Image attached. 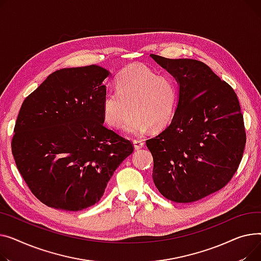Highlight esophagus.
I'll use <instances>...</instances> for the list:
<instances>
[{
    "mask_svg": "<svg viewBox=\"0 0 261 261\" xmlns=\"http://www.w3.org/2000/svg\"><path fill=\"white\" fill-rule=\"evenodd\" d=\"M144 146V141L142 139H135L134 140V147L135 149H140Z\"/></svg>",
    "mask_w": 261,
    "mask_h": 261,
    "instance_id": "34e87169",
    "label": "esophagus"
}]
</instances>
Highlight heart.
I'll return each instance as SVG.
<instances>
[{
    "instance_id": "b5f03b06",
    "label": "heart",
    "mask_w": 261,
    "mask_h": 261,
    "mask_svg": "<svg viewBox=\"0 0 261 261\" xmlns=\"http://www.w3.org/2000/svg\"><path fill=\"white\" fill-rule=\"evenodd\" d=\"M178 101V88L168 75L159 74L145 64H130L116 76V90L104 95L102 112L105 122L114 128L140 135L149 127L160 130L170 124Z\"/></svg>"
}]
</instances>
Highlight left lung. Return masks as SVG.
Instances as JSON below:
<instances>
[{"label":"left lung","mask_w":261,"mask_h":261,"mask_svg":"<svg viewBox=\"0 0 261 261\" xmlns=\"http://www.w3.org/2000/svg\"><path fill=\"white\" fill-rule=\"evenodd\" d=\"M150 56L179 84L171 124L146 140L152 180L168 200H200L223 189L242 159L247 136L237 95L201 61Z\"/></svg>","instance_id":"8db88e82"}]
</instances>
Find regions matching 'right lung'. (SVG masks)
I'll use <instances>...</instances> for the list:
<instances>
[{"instance_id":"right-lung-1","label":"right lung","mask_w":261,"mask_h":261,"mask_svg":"<svg viewBox=\"0 0 261 261\" xmlns=\"http://www.w3.org/2000/svg\"><path fill=\"white\" fill-rule=\"evenodd\" d=\"M109 74L97 65L57 70L21 106L12 155L29 190L46 205H94L134 151L130 140L103 124L102 82Z\"/></svg>"}]
</instances>
